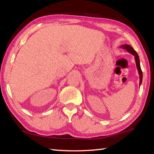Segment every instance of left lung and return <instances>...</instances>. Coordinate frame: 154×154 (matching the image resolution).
I'll return each instance as SVG.
<instances>
[{
	"label": "left lung",
	"mask_w": 154,
	"mask_h": 154,
	"mask_svg": "<svg viewBox=\"0 0 154 154\" xmlns=\"http://www.w3.org/2000/svg\"><path fill=\"white\" fill-rule=\"evenodd\" d=\"M120 48H122V49H125V50L128 52H129L130 54H132L134 56L136 63V67H137V69H138V73L140 75V85L142 84V71L141 69V67H140V59H139V56H138V54H137V52L134 50L132 46H130V45H127V44L122 45H120Z\"/></svg>",
	"instance_id": "obj_1"
}]
</instances>
